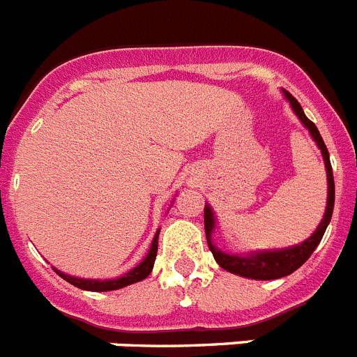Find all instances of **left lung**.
Masks as SVG:
<instances>
[{
	"mask_svg": "<svg viewBox=\"0 0 357 357\" xmlns=\"http://www.w3.org/2000/svg\"><path fill=\"white\" fill-rule=\"evenodd\" d=\"M288 102L291 103L295 114L298 116L305 127L309 128L313 139L317 141L318 148L321 150V155H324V160H326V168H327V184H329V193H327V207L326 214H324V220L318 225V229L314 230V234L309 239H305L304 243L296 245V247L286 248V250H277V252H263V254H254L247 255V257H239V255H230L225 254V252L218 250L216 247H213L211 243V234H213L214 229V216L211 207L206 206L204 209V225H206V236H207V245H209L211 252H213L214 259L223 270L230 273H236V275L247 277V279H255V280H272V279H280V277H286L289 273H293L295 270L302 266L305 261L311 257V254L314 252V248L318 247V243L324 238V232H326L327 225L331 222V216H333L334 209V176H333V168H331V160H329V151H327L326 143L321 139L320 132H318L317 125H314L307 116L304 114L301 103L296 102V98L291 96L289 93H284Z\"/></svg>",
	"mask_w": 357,
	"mask_h": 357,
	"instance_id": "8db88e82",
	"label": "left lung"
}]
</instances>
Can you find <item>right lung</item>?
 Returning <instances> with one entry per match:
<instances>
[{"mask_svg": "<svg viewBox=\"0 0 357 357\" xmlns=\"http://www.w3.org/2000/svg\"><path fill=\"white\" fill-rule=\"evenodd\" d=\"M157 247H159V230H157L155 238H153V243H151L150 252L148 255L144 257V261L141 264L127 272L123 277H118V279H112V280H87V279H77V277H69L66 273L59 272L55 270L59 275L62 277L64 280H68L69 284L77 286L80 289H87V291H112V289H119V288H125L128 284H134V282H139V280L146 279L150 275V272L153 270V263H155V255H157Z\"/></svg>", "mask_w": 357, "mask_h": 357, "instance_id": "add662e5", "label": "right lung"}]
</instances>
